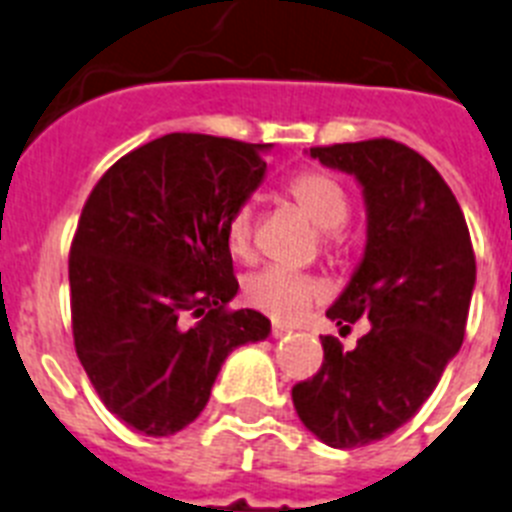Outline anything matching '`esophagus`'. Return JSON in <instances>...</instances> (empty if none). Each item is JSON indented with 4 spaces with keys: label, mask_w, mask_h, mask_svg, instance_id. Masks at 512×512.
<instances>
[{
    "label": "esophagus",
    "mask_w": 512,
    "mask_h": 512,
    "mask_svg": "<svg viewBox=\"0 0 512 512\" xmlns=\"http://www.w3.org/2000/svg\"><path fill=\"white\" fill-rule=\"evenodd\" d=\"M289 333H291L289 325H281V322H273V325H270V336L273 338H283V336H289Z\"/></svg>",
    "instance_id": "obj_1"
}]
</instances>
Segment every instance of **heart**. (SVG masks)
<instances>
[{
	"label": "heart",
	"mask_w": 512,
	"mask_h": 512,
	"mask_svg": "<svg viewBox=\"0 0 512 512\" xmlns=\"http://www.w3.org/2000/svg\"><path fill=\"white\" fill-rule=\"evenodd\" d=\"M286 195L309 221L322 231V252L338 255L343 247V223L349 218V195L336 176L320 169H304L291 176ZM226 244L231 255L247 260L255 249V210L244 203L226 221ZM322 286L312 276L289 273L281 268H265L244 281V299L255 309L276 320H296L309 304L320 299Z\"/></svg>",
	"instance_id": "heart-1"
}]
</instances>
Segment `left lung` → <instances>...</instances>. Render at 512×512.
Instances as JSON below:
<instances>
[{
    "mask_svg": "<svg viewBox=\"0 0 512 512\" xmlns=\"http://www.w3.org/2000/svg\"><path fill=\"white\" fill-rule=\"evenodd\" d=\"M309 153L364 187L367 252L328 317L372 328L351 351L322 336V367L291 398L325 445L362 448L409 422L461 349L476 257L461 205L414 148L375 137Z\"/></svg>",
    "mask_w": 512,
    "mask_h": 512,
    "instance_id": "obj_1",
    "label": "left lung"
}]
</instances>
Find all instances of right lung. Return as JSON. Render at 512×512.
Masks as SVG:
<instances>
[{
  "mask_svg": "<svg viewBox=\"0 0 512 512\" xmlns=\"http://www.w3.org/2000/svg\"><path fill=\"white\" fill-rule=\"evenodd\" d=\"M263 148L171 132L98 179L70 247L77 359L111 414L148 437L195 422L226 356L270 320L231 309L226 221L263 182Z\"/></svg>",
  "mask_w": 512,
  "mask_h": 512,
  "instance_id": "obj_1",
  "label": "right lung"
}]
</instances>
